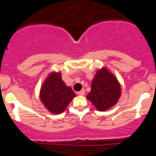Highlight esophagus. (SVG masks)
<instances>
[{"label":"esophagus","mask_w":156,"mask_h":156,"mask_svg":"<svg viewBox=\"0 0 156 156\" xmlns=\"http://www.w3.org/2000/svg\"><path fill=\"white\" fill-rule=\"evenodd\" d=\"M78 95H80V96L84 95V94H85V91H84V89H82L81 91L78 92Z\"/></svg>","instance_id":"esophagus-1"}]
</instances>
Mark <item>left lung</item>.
<instances>
[{
  "instance_id": "8db88e82",
  "label": "left lung",
  "mask_w": 156,
  "mask_h": 156,
  "mask_svg": "<svg viewBox=\"0 0 156 156\" xmlns=\"http://www.w3.org/2000/svg\"><path fill=\"white\" fill-rule=\"evenodd\" d=\"M121 95L120 83L114 74L103 67L98 69L92 81L87 98L98 111H106L117 103Z\"/></svg>"
}]
</instances>
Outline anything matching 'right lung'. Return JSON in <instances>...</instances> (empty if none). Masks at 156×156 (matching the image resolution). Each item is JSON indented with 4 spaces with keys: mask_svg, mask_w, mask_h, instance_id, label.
<instances>
[{
    "mask_svg": "<svg viewBox=\"0 0 156 156\" xmlns=\"http://www.w3.org/2000/svg\"><path fill=\"white\" fill-rule=\"evenodd\" d=\"M40 100L45 108L53 114L62 113L76 94L62 79L61 73L53 72L47 77L40 89Z\"/></svg>",
    "mask_w": 156,
    "mask_h": 156,
    "instance_id": "add662e5",
    "label": "right lung"
}]
</instances>
